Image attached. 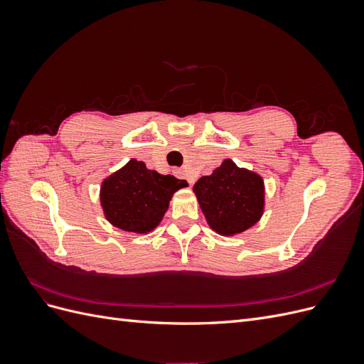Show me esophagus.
Masks as SVG:
<instances>
[{"label":"esophagus","mask_w":364,"mask_h":364,"mask_svg":"<svg viewBox=\"0 0 364 364\" xmlns=\"http://www.w3.org/2000/svg\"><path fill=\"white\" fill-rule=\"evenodd\" d=\"M176 173H178L179 176H182V178H186V181H188L190 185H194V178H190V176L186 174L185 170H176Z\"/></svg>","instance_id":"34e87169"}]
</instances>
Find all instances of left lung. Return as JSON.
Returning a JSON list of instances; mask_svg holds the SVG:
<instances>
[{
	"mask_svg": "<svg viewBox=\"0 0 364 364\" xmlns=\"http://www.w3.org/2000/svg\"><path fill=\"white\" fill-rule=\"evenodd\" d=\"M194 193L208 225L217 234L235 235L255 225L264 211V181L259 174L225 159L213 174L196 182Z\"/></svg>",
	"mask_w": 364,
	"mask_h": 364,
	"instance_id": "left-lung-1",
	"label": "left lung"
}]
</instances>
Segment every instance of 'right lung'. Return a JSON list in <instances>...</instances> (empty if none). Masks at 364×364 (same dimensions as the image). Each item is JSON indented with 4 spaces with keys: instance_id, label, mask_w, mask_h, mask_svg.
Masks as SVG:
<instances>
[{
    "instance_id": "obj_1",
    "label": "right lung",
    "mask_w": 364,
    "mask_h": 364,
    "mask_svg": "<svg viewBox=\"0 0 364 364\" xmlns=\"http://www.w3.org/2000/svg\"><path fill=\"white\" fill-rule=\"evenodd\" d=\"M186 185L171 174L149 170L142 161L130 159L102 183L105 217L127 232L147 234L161 223L173 194Z\"/></svg>"
}]
</instances>
